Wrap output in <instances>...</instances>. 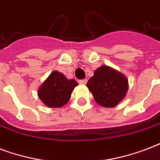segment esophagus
I'll use <instances>...</instances> for the list:
<instances>
[{"instance_id": "esophagus-1", "label": "esophagus", "mask_w": 160, "mask_h": 160, "mask_svg": "<svg viewBox=\"0 0 160 160\" xmlns=\"http://www.w3.org/2000/svg\"><path fill=\"white\" fill-rule=\"evenodd\" d=\"M87 82H88V80L87 79H82V80H79V83L80 84H82V85H85V84L87 83Z\"/></svg>"}]
</instances>
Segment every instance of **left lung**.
Returning <instances> with one entry per match:
<instances>
[{"label": "left lung", "instance_id": "left-lung-1", "mask_svg": "<svg viewBox=\"0 0 160 160\" xmlns=\"http://www.w3.org/2000/svg\"><path fill=\"white\" fill-rule=\"evenodd\" d=\"M87 87L100 106L112 108L125 97L128 83L124 75L109 67L102 66L94 72Z\"/></svg>", "mask_w": 160, "mask_h": 160}]
</instances>
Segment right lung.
<instances>
[{"label": "right lung", "mask_w": 160, "mask_h": 160, "mask_svg": "<svg viewBox=\"0 0 160 160\" xmlns=\"http://www.w3.org/2000/svg\"><path fill=\"white\" fill-rule=\"evenodd\" d=\"M78 82L68 80L62 73L55 71L50 74L38 90L40 99L49 108H60L68 102Z\"/></svg>", "instance_id": "right-lung-1"}]
</instances>
